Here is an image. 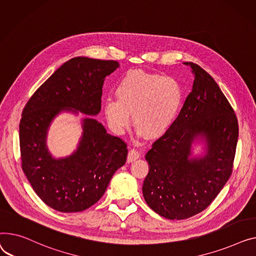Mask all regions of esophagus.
Wrapping results in <instances>:
<instances>
[{
	"label": "esophagus",
	"instance_id": "obj_1",
	"mask_svg": "<svg viewBox=\"0 0 256 256\" xmlns=\"http://www.w3.org/2000/svg\"><path fill=\"white\" fill-rule=\"evenodd\" d=\"M140 153L136 151V150H134V148H131L130 151H129V153H128V157H127V163H131V162H133V161H135V160H138V158H140Z\"/></svg>",
	"mask_w": 256,
	"mask_h": 256
}]
</instances>
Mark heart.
Here are the masks:
<instances>
[{
  "label": "heart",
  "instance_id": "obj_1",
  "mask_svg": "<svg viewBox=\"0 0 256 256\" xmlns=\"http://www.w3.org/2000/svg\"><path fill=\"white\" fill-rule=\"evenodd\" d=\"M116 100L103 103L104 114L110 128L121 134L130 124L140 135L155 140L172 125L181 108L183 90L176 80L144 71H129L116 86Z\"/></svg>",
  "mask_w": 256,
  "mask_h": 256
}]
</instances>
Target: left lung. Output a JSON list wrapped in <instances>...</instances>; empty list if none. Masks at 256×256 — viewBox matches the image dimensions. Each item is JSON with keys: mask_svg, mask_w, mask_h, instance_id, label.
<instances>
[{"mask_svg": "<svg viewBox=\"0 0 256 256\" xmlns=\"http://www.w3.org/2000/svg\"><path fill=\"white\" fill-rule=\"evenodd\" d=\"M192 91L176 121L146 153L144 198L160 216L187 219L211 204L228 181L238 138L236 116L217 82L198 64Z\"/></svg>", "mask_w": 256, "mask_h": 256, "instance_id": "left-lung-1", "label": "left lung"}]
</instances>
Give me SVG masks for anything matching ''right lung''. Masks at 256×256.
<instances>
[{
    "mask_svg": "<svg viewBox=\"0 0 256 256\" xmlns=\"http://www.w3.org/2000/svg\"><path fill=\"white\" fill-rule=\"evenodd\" d=\"M118 67L116 61L73 58L37 90L22 112V170L42 202L58 212H82L92 206L126 162V144L93 118L101 110L105 78ZM63 112L92 116L81 118L83 132L77 148L68 156L54 158L47 146V135L54 118Z\"/></svg>",
    "mask_w": 256,
    "mask_h": 256,
    "instance_id": "add662e5",
    "label": "right lung"
}]
</instances>
